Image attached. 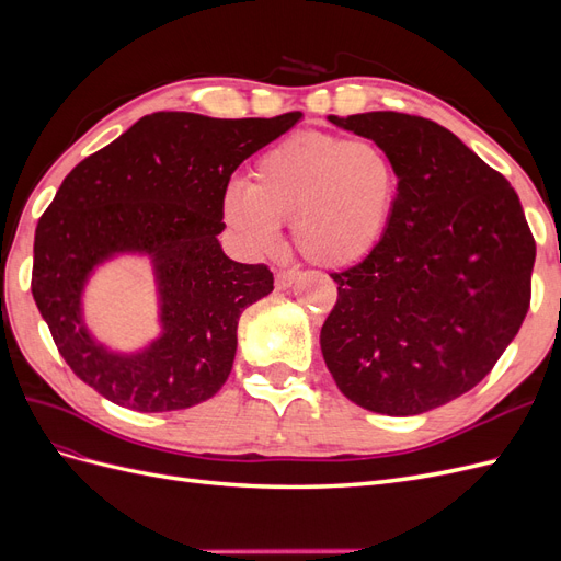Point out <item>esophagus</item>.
<instances>
[{
	"mask_svg": "<svg viewBox=\"0 0 561 561\" xmlns=\"http://www.w3.org/2000/svg\"><path fill=\"white\" fill-rule=\"evenodd\" d=\"M297 278H299L297 268H276V287H278V290H287V287L295 285Z\"/></svg>",
	"mask_w": 561,
	"mask_h": 561,
	"instance_id": "1",
	"label": "esophagus"
}]
</instances>
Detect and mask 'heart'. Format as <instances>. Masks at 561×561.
I'll list each match as a JSON object with an SVG mask.
<instances>
[{
	"label": "heart",
	"instance_id": "1",
	"mask_svg": "<svg viewBox=\"0 0 561 561\" xmlns=\"http://www.w3.org/2000/svg\"><path fill=\"white\" fill-rule=\"evenodd\" d=\"M400 182L396 157L375 138L299 133L260 157L248 186H229L222 213L252 252L274 250L290 222L304 257L342 268L381 243Z\"/></svg>",
	"mask_w": 561,
	"mask_h": 561
}]
</instances>
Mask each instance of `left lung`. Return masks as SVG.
<instances>
[{
    "label": "left lung",
    "instance_id": "1",
    "mask_svg": "<svg viewBox=\"0 0 561 561\" xmlns=\"http://www.w3.org/2000/svg\"><path fill=\"white\" fill-rule=\"evenodd\" d=\"M330 122L383 142L402 182L381 243L330 274L322 358L351 402L423 414L478 386L519 332L536 241L511 182L445 126L400 112Z\"/></svg>",
    "mask_w": 561,
    "mask_h": 561
}]
</instances>
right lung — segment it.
<instances>
[{"label":"right lung","instance_id":"1","mask_svg":"<svg viewBox=\"0 0 561 561\" xmlns=\"http://www.w3.org/2000/svg\"><path fill=\"white\" fill-rule=\"evenodd\" d=\"M299 116L154 112L62 180L35 231L32 297L83 383L135 412L186 410L225 386L239 318L274 274L222 252V201L236 168ZM118 251L150 254L162 297L164 334L133 356L100 347L80 318L90 271Z\"/></svg>","mask_w":561,"mask_h":561}]
</instances>
